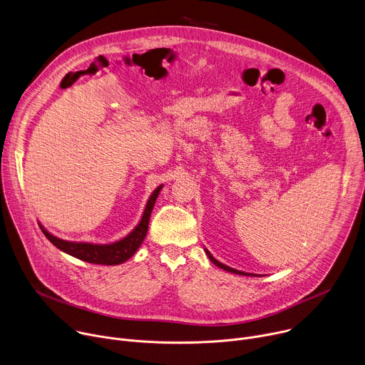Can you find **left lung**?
<instances>
[{
  "instance_id": "left-lung-1",
  "label": "left lung",
  "mask_w": 365,
  "mask_h": 365,
  "mask_svg": "<svg viewBox=\"0 0 365 365\" xmlns=\"http://www.w3.org/2000/svg\"><path fill=\"white\" fill-rule=\"evenodd\" d=\"M206 254H207V257H210V258H211V262H212V263H214L215 266H218L220 269H224L225 272H230V273H235V274H242V276H244V274H247V273H242V272H240V270L231 269V267H228V266H225V264L220 263V262H218V259H215V258L212 257V254H211L210 251H207V250H206ZM248 276H250V274H248Z\"/></svg>"
}]
</instances>
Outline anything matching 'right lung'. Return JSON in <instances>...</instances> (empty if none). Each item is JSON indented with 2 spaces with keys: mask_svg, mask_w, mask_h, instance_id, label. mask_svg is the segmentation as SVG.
Instances as JSON below:
<instances>
[{
  "mask_svg": "<svg viewBox=\"0 0 365 365\" xmlns=\"http://www.w3.org/2000/svg\"><path fill=\"white\" fill-rule=\"evenodd\" d=\"M160 189H162V186L155 189L153 192V195L150 196L145 210H144V214H143V218H141L140 224L134 228V231H131L125 238H123L114 244L98 245V244H89V242L63 241L61 238H56L51 234H48L43 227H40L41 232L55 247H58L59 250H62L79 259H83V262L93 263V264H107V266L121 264V263L127 262L130 257H133V254L138 250L143 240L145 238L150 215L153 211L154 202L159 196Z\"/></svg>",
  "mask_w": 365,
  "mask_h": 365,
  "instance_id": "obj_1",
  "label": "right lung"
}]
</instances>
